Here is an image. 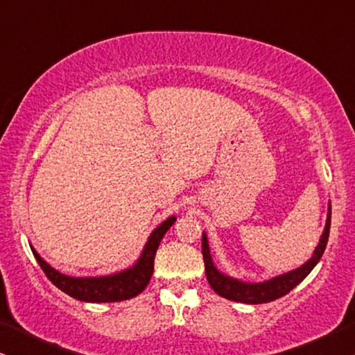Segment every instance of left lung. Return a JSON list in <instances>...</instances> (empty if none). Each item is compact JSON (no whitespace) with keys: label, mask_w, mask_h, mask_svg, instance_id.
Listing matches in <instances>:
<instances>
[{"label":"left lung","mask_w":355,"mask_h":355,"mask_svg":"<svg viewBox=\"0 0 355 355\" xmlns=\"http://www.w3.org/2000/svg\"><path fill=\"white\" fill-rule=\"evenodd\" d=\"M329 225H331V203H328L327 225H324V230L322 232V236H320L318 245L315 247L313 255L310 257L304 265H300L299 268L288 271V273H283L279 276H275V278L271 279L261 281V283H247V281L232 278V276L221 273V271L215 266V263H213L210 245H208V237L205 232H203L202 254L203 261H205V275L208 283H210L213 291H215L218 295H221V297L225 299L234 300V302L265 304L283 297V295L288 294L289 291H293L300 281L307 278V275L315 268V265L318 263L320 259H322L323 252L327 249L328 244Z\"/></svg>","instance_id":"left-lung-1"}]
</instances>
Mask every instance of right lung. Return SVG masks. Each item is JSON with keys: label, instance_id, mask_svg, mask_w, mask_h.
<instances>
[{"label": "right lung", "instance_id": "add662e5", "mask_svg": "<svg viewBox=\"0 0 355 355\" xmlns=\"http://www.w3.org/2000/svg\"><path fill=\"white\" fill-rule=\"evenodd\" d=\"M174 221H176V216H169L162 225L155 227L152 234L148 236L147 242H145L144 250L137 261L132 266H129V268L113 275L84 276V278L67 276L53 268L50 263H46L32 245L31 249L38 265L45 271L46 278L58 289H61L62 293H66L77 300H82V302H121V300L135 297V295H139L147 288L148 281L153 275L155 254H157V249L163 236L174 225Z\"/></svg>", "mask_w": 355, "mask_h": 355}]
</instances>
